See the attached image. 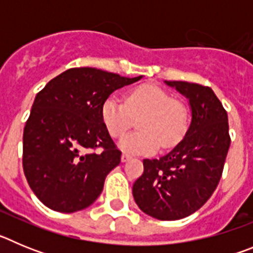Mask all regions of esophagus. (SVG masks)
<instances>
[{"label":"esophagus","mask_w":253,"mask_h":253,"mask_svg":"<svg viewBox=\"0 0 253 253\" xmlns=\"http://www.w3.org/2000/svg\"><path fill=\"white\" fill-rule=\"evenodd\" d=\"M131 158L130 154L128 153H123L122 154V162H126V161H129Z\"/></svg>","instance_id":"esophagus-1"}]
</instances>
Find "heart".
I'll list each match as a JSON object with an SVG mask.
<instances>
[{
    "label": "heart",
    "mask_w": 253,
    "mask_h": 253,
    "mask_svg": "<svg viewBox=\"0 0 253 253\" xmlns=\"http://www.w3.org/2000/svg\"><path fill=\"white\" fill-rule=\"evenodd\" d=\"M138 119L140 130L125 135L120 140L124 151L151 154L158 147L176 146L189 128V110L180 100L154 84H140L126 95L125 102L110 95L101 106V119L111 137H123Z\"/></svg>",
    "instance_id": "obj_1"
}]
</instances>
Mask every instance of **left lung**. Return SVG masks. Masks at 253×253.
Here are the masks:
<instances>
[{
    "instance_id": "1",
    "label": "left lung",
    "mask_w": 253,
    "mask_h": 253,
    "mask_svg": "<svg viewBox=\"0 0 253 253\" xmlns=\"http://www.w3.org/2000/svg\"><path fill=\"white\" fill-rule=\"evenodd\" d=\"M189 99L191 123L185 138L166 156L143 160L144 171L133 185L142 211L160 220H177L200 209L222 177L231 146L228 115L208 86L165 81Z\"/></svg>"
}]
</instances>
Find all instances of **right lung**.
<instances>
[{
    "label": "right lung",
    "mask_w": 253,
    "mask_h": 253,
    "mask_svg": "<svg viewBox=\"0 0 253 253\" xmlns=\"http://www.w3.org/2000/svg\"><path fill=\"white\" fill-rule=\"evenodd\" d=\"M97 68H69L39 91L22 138V167L40 202L60 213L90 207L120 163L101 106L115 90L139 81Z\"/></svg>",
    "instance_id": "obj_1"
}]
</instances>
